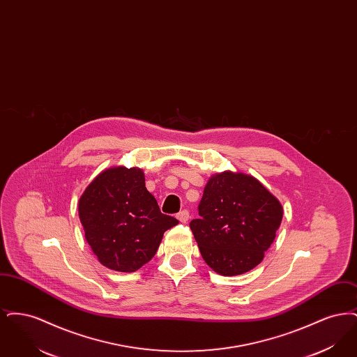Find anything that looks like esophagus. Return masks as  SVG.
I'll return each instance as SVG.
<instances>
[{
	"label": "esophagus",
	"mask_w": 357,
	"mask_h": 357,
	"mask_svg": "<svg viewBox=\"0 0 357 357\" xmlns=\"http://www.w3.org/2000/svg\"><path fill=\"white\" fill-rule=\"evenodd\" d=\"M188 211L187 210H182V211H179L178 214H176V218L179 220V222H182V223H186L188 221Z\"/></svg>",
	"instance_id": "obj_1"
}]
</instances>
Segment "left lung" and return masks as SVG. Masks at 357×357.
<instances>
[{
    "instance_id": "left-lung-1",
    "label": "left lung",
    "mask_w": 357,
    "mask_h": 357,
    "mask_svg": "<svg viewBox=\"0 0 357 357\" xmlns=\"http://www.w3.org/2000/svg\"><path fill=\"white\" fill-rule=\"evenodd\" d=\"M199 220L190 222L204 262L221 275L255 269L271 248L284 210L253 175L213 174L199 204Z\"/></svg>"
}]
</instances>
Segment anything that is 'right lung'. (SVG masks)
<instances>
[{
    "mask_svg": "<svg viewBox=\"0 0 357 357\" xmlns=\"http://www.w3.org/2000/svg\"><path fill=\"white\" fill-rule=\"evenodd\" d=\"M85 239L102 266L132 273L153 258L166 230L179 222L160 213L139 167L102 170L79 199Z\"/></svg>",
    "mask_w": 357,
    "mask_h": 357,
    "instance_id": "obj_1",
    "label": "right lung"
}]
</instances>
